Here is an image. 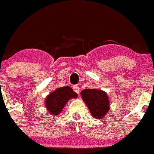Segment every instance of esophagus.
Listing matches in <instances>:
<instances>
[{"instance_id": "34e87169", "label": "esophagus", "mask_w": 154, "mask_h": 154, "mask_svg": "<svg viewBox=\"0 0 154 154\" xmlns=\"http://www.w3.org/2000/svg\"><path fill=\"white\" fill-rule=\"evenodd\" d=\"M73 89H74V90L76 92V93L79 94V93H80V87H79V86L77 85L74 86V87H73Z\"/></svg>"}]
</instances>
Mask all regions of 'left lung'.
<instances>
[{"label": "left lung", "instance_id": "1", "mask_svg": "<svg viewBox=\"0 0 154 154\" xmlns=\"http://www.w3.org/2000/svg\"><path fill=\"white\" fill-rule=\"evenodd\" d=\"M80 95L95 119H102L109 111V99L107 93L103 90L100 89H85L82 90Z\"/></svg>", "mask_w": 154, "mask_h": 154}]
</instances>
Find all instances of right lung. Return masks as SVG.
Listing matches in <instances>:
<instances>
[{
  "mask_svg": "<svg viewBox=\"0 0 154 154\" xmlns=\"http://www.w3.org/2000/svg\"><path fill=\"white\" fill-rule=\"evenodd\" d=\"M77 94L70 87H59L48 95L45 100V106L50 115L57 116L70 99H77Z\"/></svg>",
  "mask_w": 154,
  "mask_h": 154,
  "instance_id": "right-lung-1",
  "label": "right lung"
}]
</instances>
